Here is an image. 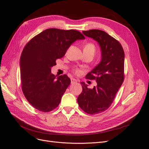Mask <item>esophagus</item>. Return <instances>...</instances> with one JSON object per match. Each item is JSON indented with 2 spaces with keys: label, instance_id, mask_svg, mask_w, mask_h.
<instances>
[{
  "label": "esophagus",
  "instance_id": "obj_1",
  "mask_svg": "<svg viewBox=\"0 0 149 149\" xmlns=\"http://www.w3.org/2000/svg\"><path fill=\"white\" fill-rule=\"evenodd\" d=\"M77 82V80L76 79H71V84H74V83H76Z\"/></svg>",
  "mask_w": 149,
  "mask_h": 149
}]
</instances>
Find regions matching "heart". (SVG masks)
Masks as SVG:
<instances>
[{
    "label": "heart",
    "mask_w": 149,
    "mask_h": 149,
    "mask_svg": "<svg viewBox=\"0 0 149 149\" xmlns=\"http://www.w3.org/2000/svg\"><path fill=\"white\" fill-rule=\"evenodd\" d=\"M84 48L88 49H89V50L92 51L93 53H95V46L94 45V44H93V43H88L86 44V46H84ZM73 71H74V73L76 74H77V75L80 74L81 73V72H82L81 69H79V68H75L73 70Z\"/></svg>",
    "instance_id": "b5f03b06"
}]
</instances>
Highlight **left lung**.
I'll list each match as a JSON object with an SVG mask.
<instances>
[{"mask_svg": "<svg viewBox=\"0 0 149 149\" xmlns=\"http://www.w3.org/2000/svg\"><path fill=\"white\" fill-rule=\"evenodd\" d=\"M99 43L102 61L86 76L95 80L97 86L88 88L81 82L82 91L77 99L80 108L88 114H97L108 109L124 80V51L119 41L104 31L92 29L82 31Z\"/></svg>", "mask_w": 149, "mask_h": 149, "instance_id": "1", "label": "left lung"}]
</instances>
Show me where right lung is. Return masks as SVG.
I'll use <instances>...</instances> for the list:
<instances>
[{"instance_id": "right-lung-1", "label": "right lung", "mask_w": 149, "mask_h": 149, "mask_svg": "<svg viewBox=\"0 0 149 149\" xmlns=\"http://www.w3.org/2000/svg\"><path fill=\"white\" fill-rule=\"evenodd\" d=\"M84 38L76 30L51 28L37 35L26 45L20 58L21 87L34 108L47 112L58 106L71 80L67 74L56 78L51 68L76 40Z\"/></svg>"}]
</instances>
